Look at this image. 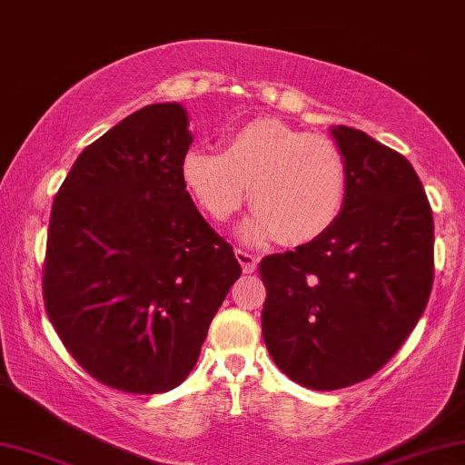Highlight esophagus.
<instances>
[{
	"label": "esophagus",
	"instance_id": "obj_1",
	"mask_svg": "<svg viewBox=\"0 0 465 465\" xmlns=\"http://www.w3.org/2000/svg\"><path fill=\"white\" fill-rule=\"evenodd\" d=\"M234 255H237L239 263L242 266V272L245 274H253L257 268V257L253 253L245 252V249H234Z\"/></svg>",
	"mask_w": 465,
	"mask_h": 465
}]
</instances>
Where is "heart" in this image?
<instances>
[{
    "label": "heart",
    "instance_id": "b5f03b06",
    "mask_svg": "<svg viewBox=\"0 0 465 465\" xmlns=\"http://www.w3.org/2000/svg\"><path fill=\"white\" fill-rule=\"evenodd\" d=\"M181 174L216 220L231 218L249 191L255 212L241 228L249 242L281 239L299 245L322 237L337 223L347 195V163L337 143L276 118L239 126L226 137L224 153L187 149Z\"/></svg>",
    "mask_w": 465,
    "mask_h": 465
}]
</instances>
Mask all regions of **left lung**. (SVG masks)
<instances>
[{
  "mask_svg": "<svg viewBox=\"0 0 465 465\" xmlns=\"http://www.w3.org/2000/svg\"><path fill=\"white\" fill-rule=\"evenodd\" d=\"M331 133L347 163L341 216L322 237L260 262L263 341L313 391L378 372L416 328L434 276L432 210L411 163L357 128Z\"/></svg>",
  "mask_w": 465,
  "mask_h": 465,
  "instance_id": "left-lung-1",
  "label": "left lung"
}]
</instances>
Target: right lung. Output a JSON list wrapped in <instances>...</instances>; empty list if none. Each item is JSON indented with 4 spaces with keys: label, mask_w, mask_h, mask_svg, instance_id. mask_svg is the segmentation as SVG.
Masks as SVG:
<instances>
[{
    "label": "right lung",
    "mask_w": 465,
    "mask_h": 465,
    "mask_svg": "<svg viewBox=\"0 0 465 465\" xmlns=\"http://www.w3.org/2000/svg\"><path fill=\"white\" fill-rule=\"evenodd\" d=\"M191 143L181 104L145 105L83 149L54 199L47 316L81 368L112 389L178 387L241 276L183 181Z\"/></svg>",
    "instance_id": "1"
}]
</instances>
